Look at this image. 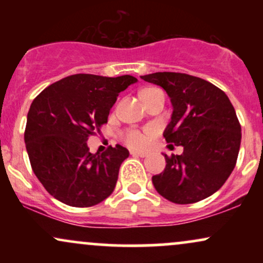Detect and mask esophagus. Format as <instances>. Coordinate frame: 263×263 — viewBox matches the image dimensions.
Wrapping results in <instances>:
<instances>
[{
	"label": "esophagus",
	"mask_w": 263,
	"mask_h": 263,
	"mask_svg": "<svg viewBox=\"0 0 263 263\" xmlns=\"http://www.w3.org/2000/svg\"><path fill=\"white\" fill-rule=\"evenodd\" d=\"M131 155L132 156H136V157H147V153L146 152H141V151H131Z\"/></svg>",
	"instance_id": "1"
}]
</instances>
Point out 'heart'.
I'll return each mask as SVG.
<instances>
[{
	"mask_svg": "<svg viewBox=\"0 0 263 263\" xmlns=\"http://www.w3.org/2000/svg\"><path fill=\"white\" fill-rule=\"evenodd\" d=\"M157 89H153V87H148V89L142 90L140 95H147V93L155 91ZM151 138H152V134L151 132H140L136 131V129H131L128 131L125 136V141L128 146L134 147V148H144L151 143Z\"/></svg>",
	"mask_w": 263,
	"mask_h": 263,
	"instance_id": "obj_1",
	"label": "heart"
}]
</instances>
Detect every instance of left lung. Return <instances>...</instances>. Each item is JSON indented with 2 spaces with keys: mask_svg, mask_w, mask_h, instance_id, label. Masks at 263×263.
<instances>
[{
  "mask_svg": "<svg viewBox=\"0 0 263 263\" xmlns=\"http://www.w3.org/2000/svg\"><path fill=\"white\" fill-rule=\"evenodd\" d=\"M141 79L163 87L171 98L173 114L163 136L184 148L180 156L164 155V171L152 177L156 190L176 204L213 195L230 177L240 151L241 126L228 95L183 73L163 71Z\"/></svg>",
  "mask_w": 263,
  "mask_h": 263,
  "instance_id": "1",
  "label": "left lung"
}]
</instances>
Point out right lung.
Here are the masks:
<instances>
[{"label":"right lung","instance_id":"obj_1","mask_svg":"<svg viewBox=\"0 0 263 263\" xmlns=\"http://www.w3.org/2000/svg\"><path fill=\"white\" fill-rule=\"evenodd\" d=\"M136 81L131 75L75 74L33 100L25 131L27 153L35 177L59 201L87 208L114 192L128 151L116 144L92 155L86 142L107 122L119 93Z\"/></svg>","mask_w":263,"mask_h":263}]
</instances>
